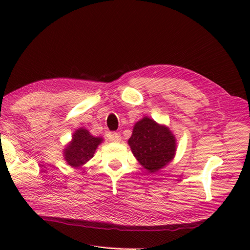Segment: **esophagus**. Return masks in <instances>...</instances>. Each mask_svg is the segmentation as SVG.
<instances>
[{
    "label": "esophagus",
    "instance_id": "1",
    "mask_svg": "<svg viewBox=\"0 0 250 250\" xmlns=\"http://www.w3.org/2000/svg\"><path fill=\"white\" fill-rule=\"evenodd\" d=\"M109 140L115 142V143H119V142H121V134L117 133V132H111L109 134Z\"/></svg>",
    "mask_w": 250,
    "mask_h": 250
}]
</instances>
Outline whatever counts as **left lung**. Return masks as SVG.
<instances>
[{"label":"left lung","instance_id":"left-lung-1","mask_svg":"<svg viewBox=\"0 0 250 250\" xmlns=\"http://www.w3.org/2000/svg\"><path fill=\"white\" fill-rule=\"evenodd\" d=\"M176 139L170 128L144 117L134 124L128 145L137 161L150 173L166 167L175 156Z\"/></svg>","mask_w":250,"mask_h":250}]
</instances>
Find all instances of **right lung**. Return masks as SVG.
I'll return each mask as SVG.
<instances>
[{"mask_svg": "<svg viewBox=\"0 0 250 250\" xmlns=\"http://www.w3.org/2000/svg\"><path fill=\"white\" fill-rule=\"evenodd\" d=\"M103 142V138L94 137L85 128H78L72 135V141L63 149V158L74 169H79L93 158L96 149Z\"/></svg>", "mask_w": 250, "mask_h": 250, "instance_id": "obj_1", "label": "right lung"}]
</instances>
